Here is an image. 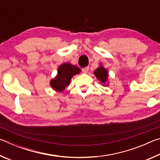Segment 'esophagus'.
Returning <instances> with one entry per match:
<instances>
[{"label":"esophagus","instance_id":"34e87169","mask_svg":"<svg viewBox=\"0 0 160 160\" xmlns=\"http://www.w3.org/2000/svg\"><path fill=\"white\" fill-rule=\"evenodd\" d=\"M82 71H83L84 72H88V70H89V67H85V68H82Z\"/></svg>","mask_w":160,"mask_h":160}]
</instances>
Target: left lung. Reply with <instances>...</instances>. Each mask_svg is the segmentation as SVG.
Masks as SVG:
<instances>
[{
  "label": "left lung",
  "instance_id": "left-lung-1",
  "mask_svg": "<svg viewBox=\"0 0 160 160\" xmlns=\"http://www.w3.org/2000/svg\"><path fill=\"white\" fill-rule=\"evenodd\" d=\"M94 74L95 75L97 79L100 81V82H102V85L105 86V84L107 83L108 80V76H109V75H108V70L106 68H104L102 66V65L100 64L99 67L97 68L94 70Z\"/></svg>",
  "mask_w": 160,
  "mask_h": 160
}]
</instances>
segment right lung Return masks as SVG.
I'll return each instance as SVG.
<instances>
[{
    "label": "right lung",
    "instance_id": "right-lung-1",
    "mask_svg": "<svg viewBox=\"0 0 160 160\" xmlns=\"http://www.w3.org/2000/svg\"><path fill=\"white\" fill-rule=\"evenodd\" d=\"M80 71L79 68L69 63L62 64L58 67L57 75L50 81V85L54 90L63 92L70 84L71 78Z\"/></svg>",
    "mask_w": 160,
    "mask_h": 160
}]
</instances>
